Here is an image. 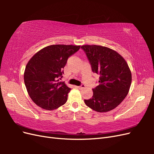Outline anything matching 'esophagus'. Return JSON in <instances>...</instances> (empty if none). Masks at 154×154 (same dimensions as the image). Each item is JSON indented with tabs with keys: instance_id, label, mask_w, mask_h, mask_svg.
<instances>
[{
	"instance_id": "34e87169",
	"label": "esophagus",
	"mask_w": 154,
	"mask_h": 154,
	"mask_svg": "<svg viewBox=\"0 0 154 154\" xmlns=\"http://www.w3.org/2000/svg\"><path fill=\"white\" fill-rule=\"evenodd\" d=\"M85 85L84 84H82L80 86H77L76 87L78 88V89H82V88H85Z\"/></svg>"
}]
</instances>
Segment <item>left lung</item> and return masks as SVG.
Masks as SVG:
<instances>
[{
  "mask_svg": "<svg viewBox=\"0 0 154 154\" xmlns=\"http://www.w3.org/2000/svg\"><path fill=\"white\" fill-rule=\"evenodd\" d=\"M93 72L100 75L99 85L92 89L93 96L84 100L91 109L105 112L115 109L128 94L132 74L127 63L116 51L96 45L81 47Z\"/></svg>",
  "mask_w": 154,
  "mask_h": 154,
  "instance_id": "1",
  "label": "left lung"
}]
</instances>
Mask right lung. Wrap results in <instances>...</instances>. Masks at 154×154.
Returning <instances> with one entry per match:
<instances>
[{"mask_svg":"<svg viewBox=\"0 0 154 154\" xmlns=\"http://www.w3.org/2000/svg\"><path fill=\"white\" fill-rule=\"evenodd\" d=\"M80 45H52L39 51L26 67L24 79L27 92L37 105L45 110L58 109L66 103L71 91L64 82L63 68Z\"/></svg>","mask_w":154,"mask_h":154,"instance_id":"right-lung-1","label":"right lung"}]
</instances>
